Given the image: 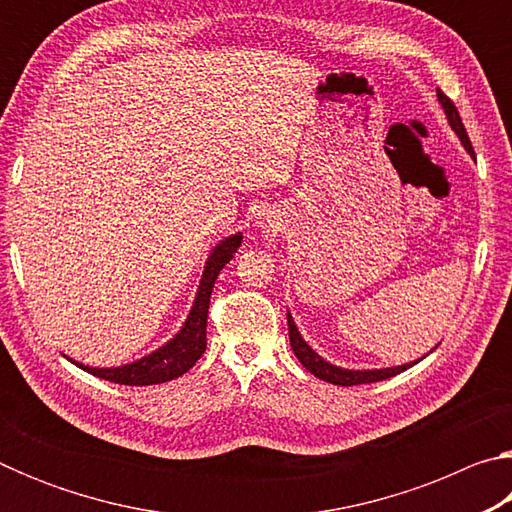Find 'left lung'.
<instances>
[{"mask_svg": "<svg viewBox=\"0 0 512 512\" xmlns=\"http://www.w3.org/2000/svg\"><path fill=\"white\" fill-rule=\"evenodd\" d=\"M438 101L443 103L449 124H452L456 135L461 137V142L465 144L467 153L474 155L472 142H470V137H467V131H465V126H463V119H461V115H458V108L454 106V101L449 99L447 94L440 92V90H438ZM287 323H289L291 348H293V352H296V357L300 359L302 366H305L311 372V375H316L318 379H323V381H329V384H336V386L372 384V381H384L388 377L400 375V372H404L406 368L413 366V363H409V366L384 368V370H343V368H336V366H332V363H327L325 359H320L318 354L311 350L305 341H302V336H300V332L296 329V325H293V318L289 314H287Z\"/></svg>", "mask_w": 512, "mask_h": 512, "instance_id": "obj_1", "label": "left lung"}]
</instances>
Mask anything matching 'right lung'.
I'll list each match as a JSON object with an SVG mask.
<instances>
[{
  "label": "right lung",
  "mask_w": 512,
  "mask_h": 512,
  "mask_svg": "<svg viewBox=\"0 0 512 512\" xmlns=\"http://www.w3.org/2000/svg\"><path fill=\"white\" fill-rule=\"evenodd\" d=\"M241 244V235L221 241L214 248V253L207 259L201 289H198L196 302L192 307L185 327L176 334V339L169 341L164 348L155 350L149 357H144L135 363L121 368H88L76 363V366L88 370L90 375L101 377L106 381H115V384L126 386H151V384H164L171 381L194 366V363L203 357L207 345V309H210V298L216 277H219L221 268L230 262L232 255L237 253Z\"/></svg>",
  "instance_id": "obj_1"
}]
</instances>
